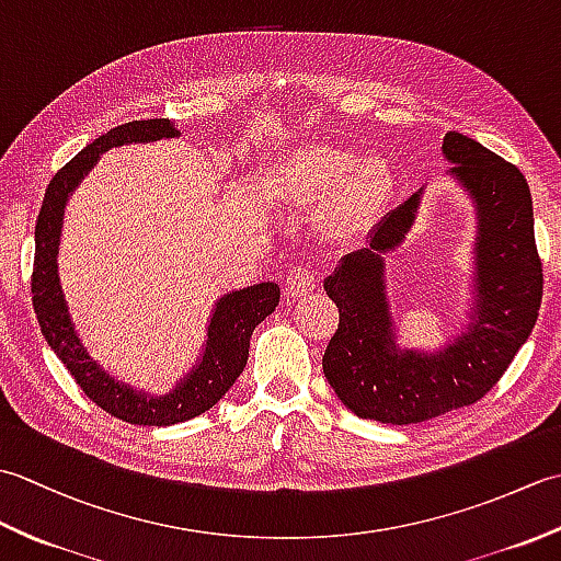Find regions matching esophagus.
Returning <instances> with one entry per match:
<instances>
[{
    "label": "esophagus",
    "instance_id": "obj_1",
    "mask_svg": "<svg viewBox=\"0 0 561 561\" xmlns=\"http://www.w3.org/2000/svg\"><path fill=\"white\" fill-rule=\"evenodd\" d=\"M316 274L308 270V267H294L289 270L287 279H284V294L289 296V299H304V296L311 294L316 289Z\"/></svg>",
    "mask_w": 561,
    "mask_h": 561
}]
</instances>
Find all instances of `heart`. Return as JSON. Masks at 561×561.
Wrapping results in <instances>:
<instances>
[{"label": "heart", "mask_w": 561, "mask_h": 561, "mask_svg": "<svg viewBox=\"0 0 561 561\" xmlns=\"http://www.w3.org/2000/svg\"><path fill=\"white\" fill-rule=\"evenodd\" d=\"M267 185L274 197L294 205H313L330 197V221L337 231H356L374 224L396 193V178L380 159L306 145L289 151L270 171Z\"/></svg>", "instance_id": "heart-1"}]
</instances>
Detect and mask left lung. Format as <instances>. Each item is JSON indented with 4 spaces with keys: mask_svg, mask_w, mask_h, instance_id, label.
I'll list each match as a JSON object with an SVG mask.
<instances>
[{
    "mask_svg": "<svg viewBox=\"0 0 561 561\" xmlns=\"http://www.w3.org/2000/svg\"><path fill=\"white\" fill-rule=\"evenodd\" d=\"M446 175L474 209L470 306L460 332L436 352L402 347L386 284V255L398 250L420 211L424 187L388 211L368 245L344 255L323 282L340 308L323 374L335 396L362 420L416 424L478 402L504 376L530 337L542 301L526 178L460 133L444 137Z\"/></svg>",
    "mask_w": 561,
    "mask_h": 561,
    "instance_id": "left-lung-1",
    "label": "left lung"
}]
</instances>
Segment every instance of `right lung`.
<instances>
[{"mask_svg": "<svg viewBox=\"0 0 561 561\" xmlns=\"http://www.w3.org/2000/svg\"><path fill=\"white\" fill-rule=\"evenodd\" d=\"M181 137L171 121H135L93 139L75 159L55 173L45 190V199L35 224V262H33V306L45 342L75 376L87 396L117 420L145 426H171L214 408L236 378L243 374L250 350V335L279 306V284L260 282L253 287L226 291L217 299L207 320V340L190 371L175 386L157 396L117 380L93 359L79 337L75 318L59 279V245H62L65 209L69 197L99 163L101 153L127 145Z\"/></svg>", "mask_w": 561, "mask_h": 561, "instance_id": "1", "label": "right lung"}]
</instances>
